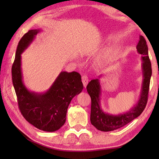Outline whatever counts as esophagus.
I'll use <instances>...</instances> for the list:
<instances>
[{
    "label": "esophagus",
    "instance_id": "esophagus-1",
    "mask_svg": "<svg viewBox=\"0 0 159 159\" xmlns=\"http://www.w3.org/2000/svg\"><path fill=\"white\" fill-rule=\"evenodd\" d=\"M82 82H83V86L85 88L86 85H87L88 83V78L87 76H82Z\"/></svg>",
    "mask_w": 159,
    "mask_h": 159
}]
</instances>
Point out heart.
Segmentation results:
<instances>
[{"label":"heart","mask_w":159,"mask_h":159,"mask_svg":"<svg viewBox=\"0 0 159 159\" xmlns=\"http://www.w3.org/2000/svg\"><path fill=\"white\" fill-rule=\"evenodd\" d=\"M104 62H105V57H100L98 60V64L99 66H101V65H103V64H104Z\"/></svg>","instance_id":"b5f03b06"}]
</instances>
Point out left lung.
I'll list each match as a JSON object with an SVG mask.
<instances>
[{"label": "left lung", "instance_id": "1", "mask_svg": "<svg viewBox=\"0 0 159 159\" xmlns=\"http://www.w3.org/2000/svg\"><path fill=\"white\" fill-rule=\"evenodd\" d=\"M137 50L142 55L143 83L140 98L138 104L130 111L120 115L106 114L100 107L101 86L99 79H93L88 83L87 91L91 98L90 122L99 130L108 132L116 130L128 124L134 118L138 117L146 107L148 94H149L150 79L152 76V64L148 55V47L146 40L142 36H139V41L137 45Z\"/></svg>", "mask_w": 159, "mask_h": 159}]
</instances>
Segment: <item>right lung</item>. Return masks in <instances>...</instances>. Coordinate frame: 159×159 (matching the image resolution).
I'll return each mask as SVG.
<instances>
[{
    "instance_id": "obj_1",
    "label": "right lung",
    "mask_w": 159,
    "mask_h": 159,
    "mask_svg": "<svg viewBox=\"0 0 159 159\" xmlns=\"http://www.w3.org/2000/svg\"><path fill=\"white\" fill-rule=\"evenodd\" d=\"M39 29L29 30L19 42L12 66V79L18 107L27 121L39 130L54 132L66 121L67 109L74 97L81 92V76L76 71H61L46 93L28 90L22 81L21 54L31 43Z\"/></svg>"
}]
</instances>
